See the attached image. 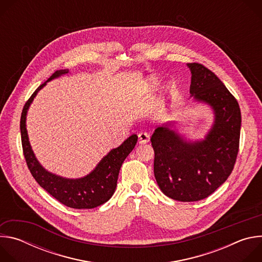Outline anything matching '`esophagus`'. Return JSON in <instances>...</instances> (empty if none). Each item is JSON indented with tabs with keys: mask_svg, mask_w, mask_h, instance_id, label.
Instances as JSON below:
<instances>
[{
	"mask_svg": "<svg viewBox=\"0 0 262 262\" xmlns=\"http://www.w3.org/2000/svg\"><path fill=\"white\" fill-rule=\"evenodd\" d=\"M138 138H139L140 144H146L149 142V140H150V136H149V134H147L146 132H141L138 135Z\"/></svg>",
	"mask_w": 262,
	"mask_h": 262,
	"instance_id": "obj_1",
	"label": "esophagus"
}]
</instances>
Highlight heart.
<instances>
[{
    "instance_id": "heart-1",
    "label": "heart",
    "mask_w": 262,
    "mask_h": 262,
    "mask_svg": "<svg viewBox=\"0 0 262 262\" xmlns=\"http://www.w3.org/2000/svg\"><path fill=\"white\" fill-rule=\"evenodd\" d=\"M159 83H160V81H159L158 78H156V77L149 78L148 81H147V88L149 90H154L159 86Z\"/></svg>"
}]
</instances>
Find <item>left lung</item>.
<instances>
[{
	"label": "left lung",
	"instance_id": "left-lung-1",
	"mask_svg": "<svg viewBox=\"0 0 262 262\" xmlns=\"http://www.w3.org/2000/svg\"><path fill=\"white\" fill-rule=\"evenodd\" d=\"M188 66L191 96L214 112L211 129L197 142L185 141L168 126L158 127L151 137L160 189L182 202L202 200L227 180L236 162L242 124L237 100L215 74L199 63Z\"/></svg>",
	"mask_w": 262,
	"mask_h": 262
}]
</instances>
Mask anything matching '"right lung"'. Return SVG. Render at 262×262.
<instances>
[{"label":"right lung","instance_id":"obj_1","mask_svg":"<svg viewBox=\"0 0 262 262\" xmlns=\"http://www.w3.org/2000/svg\"><path fill=\"white\" fill-rule=\"evenodd\" d=\"M65 73H68L67 69L57 70L47 82ZM47 82L35 90L23 108L20 117V134L23 151L27 166L32 176L41 188L62 204L77 209L97 207L105 203L113 196L122 163L135 148L138 136L132 135L119 147L112 149L99 162L96 168L85 177L68 179L48 172L35 158L26 128L28 108L37 92L46 86Z\"/></svg>","mask_w":262,"mask_h":262}]
</instances>
